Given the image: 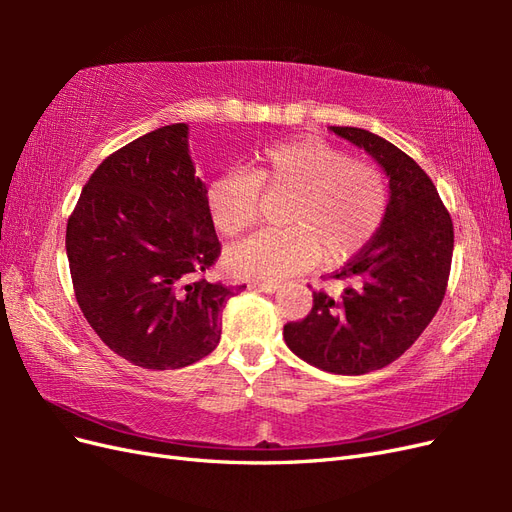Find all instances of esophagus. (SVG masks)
Wrapping results in <instances>:
<instances>
[{"label":"esophagus","instance_id":"1","mask_svg":"<svg viewBox=\"0 0 512 512\" xmlns=\"http://www.w3.org/2000/svg\"><path fill=\"white\" fill-rule=\"evenodd\" d=\"M250 288L252 290H260V292H267V294H273V292H277V284H271V282H252L250 284Z\"/></svg>","mask_w":512,"mask_h":512}]
</instances>
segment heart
Here are the masks:
<instances>
[{
    "label": "heart",
    "instance_id": "1",
    "mask_svg": "<svg viewBox=\"0 0 512 512\" xmlns=\"http://www.w3.org/2000/svg\"><path fill=\"white\" fill-rule=\"evenodd\" d=\"M260 188L288 192L282 211L286 228L260 230L224 254L230 275L277 282L318 260L344 262L359 254L378 232L389 192L374 164L352 160L322 138L303 136L260 153L254 173L228 170L207 188L213 226L239 235L258 218Z\"/></svg>",
    "mask_w": 512,
    "mask_h": 512
}]
</instances>
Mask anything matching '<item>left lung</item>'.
Wrapping results in <instances>:
<instances>
[{
    "label": "left lung",
    "mask_w": 512,
    "mask_h": 512,
    "mask_svg": "<svg viewBox=\"0 0 512 512\" xmlns=\"http://www.w3.org/2000/svg\"><path fill=\"white\" fill-rule=\"evenodd\" d=\"M374 158L389 179L384 220L363 250L335 273L352 280L342 299L314 292V307L284 327L286 346L322 371L363 376L399 359L444 299L453 222L436 185L404 151L361 128H329Z\"/></svg>",
    "instance_id": "1"
}]
</instances>
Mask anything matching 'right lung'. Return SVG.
I'll return each instance as SVG.
<instances>
[{"mask_svg":"<svg viewBox=\"0 0 512 512\" xmlns=\"http://www.w3.org/2000/svg\"><path fill=\"white\" fill-rule=\"evenodd\" d=\"M188 123L108 156L68 220L76 301L102 342L143 369L188 367L215 350L222 307L245 286L203 280L220 254Z\"/></svg>","mask_w":512,"mask_h":512,"instance_id":"right-lung-1","label":"right lung"}]
</instances>
